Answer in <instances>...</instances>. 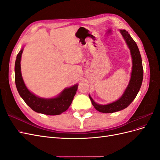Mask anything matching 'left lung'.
<instances>
[{"mask_svg": "<svg viewBox=\"0 0 160 160\" xmlns=\"http://www.w3.org/2000/svg\"><path fill=\"white\" fill-rule=\"evenodd\" d=\"M120 32L122 33L124 39L126 41L130 49L131 55H132L133 63L132 75H131L129 83L124 93L118 101L113 103L103 105H99L96 103L89 95L92 105L94 106V108L99 112L104 113H114L126 108L137 96L141 88L143 81V69L142 57L136 42L130 36L128 31L125 30H120Z\"/></svg>", "mask_w": 160, "mask_h": 160, "instance_id": "1", "label": "left lung"}]
</instances>
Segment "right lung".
I'll list each match as a JSON object with an SVG mask.
<instances>
[{
    "label": "right lung",
    "instance_id": "obj_1",
    "mask_svg": "<svg viewBox=\"0 0 160 160\" xmlns=\"http://www.w3.org/2000/svg\"><path fill=\"white\" fill-rule=\"evenodd\" d=\"M23 51L22 49L18 53L14 65L15 84L19 95L29 107L37 113L49 115H60L68 109L77 90L78 85L64 89L55 98L43 99L32 94L27 88L21 71V59Z\"/></svg>",
    "mask_w": 160,
    "mask_h": 160
}]
</instances>
